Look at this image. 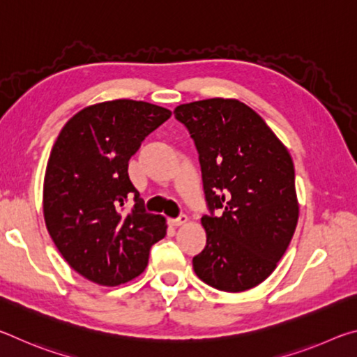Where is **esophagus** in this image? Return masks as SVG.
Here are the masks:
<instances>
[{
  "label": "esophagus",
  "instance_id": "esophagus-1",
  "mask_svg": "<svg viewBox=\"0 0 357 357\" xmlns=\"http://www.w3.org/2000/svg\"><path fill=\"white\" fill-rule=\"evenodd\" d=\"M185 222H187V215L185 214L178 215L176 219H170V223H172L173 227H181V225H184Z\"/></svg>",
  "mask_w": 357,
  "mask_h": 357
}]
</instances>
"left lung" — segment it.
Instances as JSON below:
<instances>
[{
    "mask_svg": "<svg viewBox=\"0 0 357 357\" xmlns=\"http://www.w3.org/2000/svg\"><path fill=\"white\" fill-rule=\"evenodd\" d=\"M173 113L195 143L209 209L202 217L206 247L193 257V271L220 291L257 287L273 274L298 223L291 155L236 99L197 100Z\"/></svg>",
    "mask_w": 357,
    "mask_h": 357,
    "instance_id": "8db88e82",
    "label": "left lung"
}]
</instances>
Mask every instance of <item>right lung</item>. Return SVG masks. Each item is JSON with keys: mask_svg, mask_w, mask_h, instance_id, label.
<instances>
[{"mask_svg": "<svg viewBox=\"0 0 357 357\" xmlns=\"http://www.w3.org/2000/svg\"><path fill=\"white\" fill-rule=\"evenodd\" d=\"M170 116L167 108L118 99L83 108L59 132L44 181L45 225L84 279L107 287L135 279L165 236V219L146 213L128 170L142 142Z\"/></svg>", "mask_w": 357, "mask_h": 357, "instance_id": "1", "label": "right lung"}]
</instances>
